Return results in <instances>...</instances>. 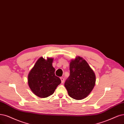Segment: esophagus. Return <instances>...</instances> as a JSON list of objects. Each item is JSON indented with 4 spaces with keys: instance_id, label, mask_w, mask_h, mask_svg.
Returning <instances> with one entry per match:
<instances>
[{
    "instance_id": "esophagus-1",
    "label": "esophagus",
    "mask_w": 124,
    "mask_h": 124,
    "mask_svg": "<svg viewBox=\"0 0 124 124\" xmlns=\"http://www.w3.org/2000/svg\"><path fill=\"white\" fill-rule=\"evenodd\" d=\"M60 79H61V83H63V82H64V79L63 77H61L60 78Z\"/></svg>"
}]
</instances>
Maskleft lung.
Wrapping results in <instances>:
<instances>
[{
    "mask_svg": "<svg viewBox=\"0 0 124 124\" xmlns=\"http://www.w3.org/2000/svg\"><path fill=\"white\" fill-rule=\"evenodd\" d=\"M70 76L64 84L68 95L77 100L85 99L95 86L96 77L93 70L80 56L70 61Z\"/></svg>",
    "mask_w": 124,
    "mask_h": 124,
    "instance_id": "left-lung-1",
    "label": "left lung"
}]
</instances>
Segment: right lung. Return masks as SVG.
I'll return each mask as SVG.
<instances>
[{
    "instance_id": "1",
    "label": "right lung",
    "mask_w": 124,
    "mask_h": 124,
    "mask_svg": "<svg viewBox=\"0 0 124 124\" xmlns=\"http://www.w3.org/2000/svg\"><path fill=\"white\" fill-rule=\"evenodd\" d=\"M54 59L40 57L29 71L27 83L31 90L36 95L41 98H47L54 92L61 80L55 75L53 66Z\"/></svg>"
}]
</instances>
